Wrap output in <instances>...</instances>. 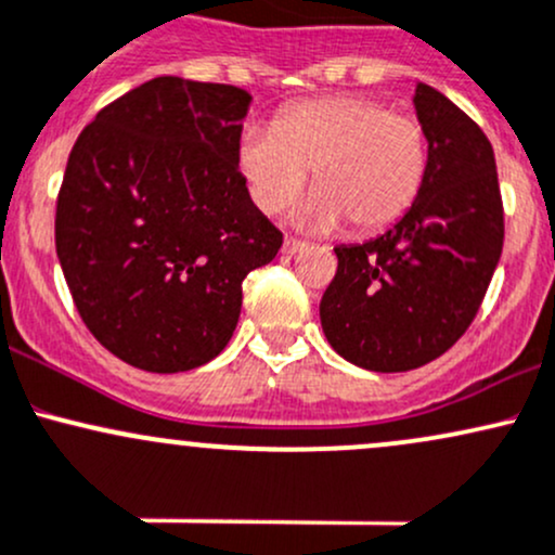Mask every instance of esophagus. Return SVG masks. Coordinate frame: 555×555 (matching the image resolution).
I'll return each instance as SVG.
<instances>
[{
	"instance_id": "1",
	"label": "esophagus",
	"mask_w": 555,
	"mask_h": 555,
	"mask_svg": "<svg viewBox=\"0 0 555 555\" xmlns=\"http://www.w3.org/2000/svg\"><path fill=\"white\" fill-rule=\"evenodd\" d=\"M304 246H307V244H304V241H298V238H285V241H283V254H288V257H291V254L301 251Z\"/></svg>"
}]
</instances>
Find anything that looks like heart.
Here are the masks:
<instances>
[{
	"label": "heart",
	"mask_w": 555,
	"mask_h": 555,
	"mask_svg": "<svg viewBox=\"0 0 555 555\" xmlns=\"http://www.w3.org/2000/svg\"><path fill=\"white\" fill-rule=\"evenodd\" d=\"M429 143L422 122L366 96L296 104L272 128L248 126L238 170L267 215L285 211L314 170V196L298 215L307 228L351 220L364 233L396 225L422 194Z\"/></svg>",
	"instance_id": "b5f03b06"
}]
</instances>
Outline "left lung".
Masks as SVG:
<instances>
[{
  "instance_id": "obj_1",
  "label": "left lung",
  "mask_w": 555,
  "mask_h": 555,
  "mask_svg": "<svg viewBox=\"0 0 555 555\" xmlns=\"http://www.w3.org/2000/svg\"><path fill=\"white\" fill-rule=\"evenodd\" d=\"M429 143L414 207L364 244L335 246L320 304L327 344L370 372H409L443 357L475 320L503 251L495 154L469 115L416 83Z\"/></svg>"
}]
</instances>
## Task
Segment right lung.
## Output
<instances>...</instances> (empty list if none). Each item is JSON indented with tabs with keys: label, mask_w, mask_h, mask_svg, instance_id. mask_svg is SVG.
I'll list each match as a JSON object with an SVG mask.
<instances>
[{
	"label": "right lung",
	"mask_w": 555,
	"mask_h": 555,
	"mask_svg": "<svg viewBox=\"0 0 555 555\" xmlns=\"http://www.w3.org/2000/svg\"><path fill=\"white\" fill-rule=\"evenodd\" d=\"M251 93L159 76L107 104L67 159L54 241L93 338L130 366L189 372L228 346L244 278L283 233L251 202Z\"/></svg>",
	"instance_id": "obj_1"
}]
</instances>
